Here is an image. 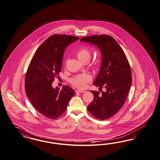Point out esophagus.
Listing matches in <instances>:
<instances>
[{
    "mask_svg": "<svg viewBox=\"0 0 160 160\" xmlns=\"http://www.w3.org/2000/svg\"><path fill=\"white\" fill-rule=\"evenodd\" d=\"M76 92H77V93H80V92H81V93H82V92H86V91H84V90H76Z\"/></svg>",
    "mask_w": 160,
    "mask_h": 160,
    "instance_id": "esophagus-1",
    "label": "esophagus"
}]
</instances>
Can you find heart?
<instances>
[{
	"instance_id": "obj_1",
	"label": "heart",
	"mask_w": 160,
	"mask_h": 160,
	"mask_svg": "<svg viewBox=\"0 0 160 160\" xmlns=\"http://www.w3.org/2000/svg\"><path fill=\"white\" fill-rule=\"evenodd\" d=\"M91 55V52L87 48H82L77 52V56L78 59L82 62L90 61ZM91 79V76L90 74L87 73L82 74L72 78L70 80V82L74 86L79 88H83L86 86L87 82L90 81Z\"/></svg>"
}]
</instances>
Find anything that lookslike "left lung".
I'll list each match as a JSON object with an SVG mask.
<instances>
[{"label":"left lung","mask_w":160,"mask_h":160,"mask_svg":"<svg viewBox=\"0 0 160 160\" xmlns=\"http://www.w3.org/2000/svg\"><path fill=\"white\" fill-rule=\"evenodd\" d=\"M80 41L94 45L101 53L99 73L94 85L106 91H90L94 99L87 109L100 120L108 119L122 108L132 85V72L129 62L119 45L112 37L107 35L84 37Z\"/></svg>","instance_id":"left-lung-1"}]
</instances>
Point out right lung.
<instances>
[{"instance_id":"add662e5","label":"right lung","mask_w":160,"mask_h":160,"mask_svg":"<svg viewBox=\"0 0 160 160\" xmlns=\"http://www.w3.org/2000/svg\"><path fill=\"white\" fill-rule=\"evenodd\" d=\"M79 38L66 35H53L46 39L32 57L25 78L26 95L35 109L44 117L56 119L67 109L75 91L63 87L53 88L54 78L61 71L66 48Z\"/></svg>"}]
</instances>
